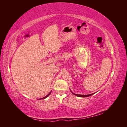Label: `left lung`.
Masks as SVG:
<instances>
[{
	"label": "left lung",
	"instance_id": "8db88e82",
	"mask_svg": "<svg viewBox=\"0 0 127 127\" xmlns=\"http://www.w3.org/2000/svg\"><path fill=\"white\" fill-rule=\"evenodd\" d=\"M74 94H75V95H76L77 96H80V97H87V96H90L92 95H93V94H88V95H80V94H74Z\"/></svg>",
	"mask_w": 127,
	"mask_h": 127
}]
</instances>
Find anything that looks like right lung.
<instances>
[{
    "mask_svg": "<svg viewBox=\"0 0 127 127\" xmlns=\"http://www.w3.org/2000/svg\"><path fill=\"white\" fill-rule=\"evenodd\" d=\"M50 94H51V92H50V93H49V94H48V95H46V96H45V97H44V98H42V99H45V98H47V96H48V95H50Z\"/></svg>",
    "mask_w": 127,
    "mask_h": 127,
    "instance_id": "1",
    "label": "right lung"
}]
</instances>
